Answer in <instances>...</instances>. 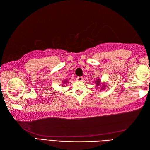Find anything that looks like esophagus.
<instances>
[{"label":"esophagus","instance_id":"esophagus-1","mask_svg":"<svg viewBox=\"0 0 150 150\" xmlns=\"http://www.w3.org/2000/svg\"><path fill=\"white\" fill-rule=\"evenodd\" d=\"M76 80L77 81H82L83 80V77H77L76 78Z\"/></svg>","mask_w":150,"mask_h":150}]
</instances>
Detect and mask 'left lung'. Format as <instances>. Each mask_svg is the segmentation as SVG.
Segmentation results:
<instances>
[{
	"instance_id": "left-lung-1",
	"label": "left lung",
	"mask_w": 150,
	"mask_h": 150,
	"mask_svg": "<svg viewBox=\"0 0 150 150\" xmlns=\"http://www.w3.org/2000/svg\"><path fill=\"white\" fill-rule=\"evenodd\" d=\"M95 84H96V85L98 86V85H100V81L99 79L96 80V81H95ZM97 86H96V87H97ZM102 87L101 88H103V87Z\"/></svg>"
}]
</instances>
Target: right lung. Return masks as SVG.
Segmentation results:
<instances>
[{"mask_svg": "<svg viewBox=\"0 0 150 150\" xmlns=\"http://www.w3.org/2000/svg\"><path fill=\"white\" fill-rule=\"evenodd\" d=\"M66 81H63V82H64V83H65V82H66Z\"/></svg>", "mask_w": 150, "mask_h": 150, "instance_id": "right-lung-1", "label": "right lung"}]
</instances>
